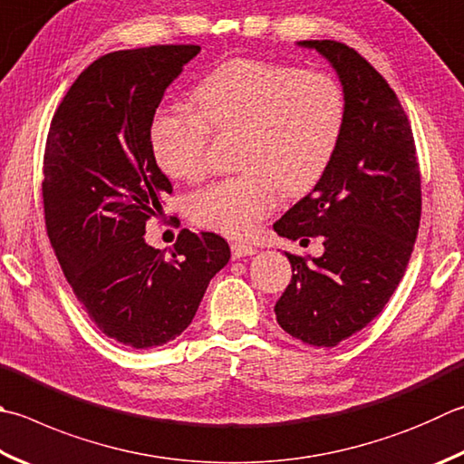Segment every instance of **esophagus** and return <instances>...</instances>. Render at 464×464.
<instances>
[{
	"instance_id": "1",
	"label": "esophagus",
	"mask_w": 464,
	"mask_h": 464,
	"mask_svg": "<svg viewBox=\"0 0 464 464\" xmlns=\"http://www.w3.org/2000/svg\"><path fill=\"white\" fill-rule=\"evenodd\" d=\"M232 258L236 260V258H244V256H252V255H256V248L252 246V244H244V242H234L232 244Z\"/></svg>"
}]
</instances>
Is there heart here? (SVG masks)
<instances>
[{
	"label": "heart",
	"mask_w": 464,
	"mask_h": 464,
	"mask_svg": "<svg viewBox=\"0 0 464 464\" xmlns=\"http://www.w3.org/2000/svg\"><path fill=\"white\" fill-rule=\"evenodd\" d=\"M194 112H160L151 147L169 178L204 173L209 135H236V178L189 198L202 228L246 236L273 212L276 196L296 198L325 176L345 123V94L335 78L295 66L238 58L212 70L194 92Z\"/></svg>",
	"instance_id": "obj_1"
}]
</instances>
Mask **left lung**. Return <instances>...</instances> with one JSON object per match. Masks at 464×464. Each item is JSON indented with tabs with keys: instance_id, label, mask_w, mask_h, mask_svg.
I'll return each instance as SVG.
<instances>
[{
	"instance_id": "8db88e82",
	"label": "left lung",
	"mask_w": 464,
	"mask_h": 464,
	"mask_svg": "<svg viewBox=\"0 0 464 464\" xmlns=\"http://www.w3.org/2000/svg\"><path fill=\"white\" fill-rule=\"evenodd\" d=\"M327 60L345 94V123L325 176L275 232L323 255H286L293 281L275 304L278 325L314 347H335L378 317L394 295L420 226V169L408 117L383 76L353 48L303 40Z\"/></svg>"
}]
</instances>
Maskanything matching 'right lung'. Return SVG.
<instances>
[{"label": "right lung", "mask_w": 464, "mask_h": 464, "mask_svg": "<svg viewBox=\"0 0 464 464\" xmlns=\"http://www.w3.org/2000/svg\"><path fill=\"white\" fill-rule=\"evenodd\" d=\"M199 46L104 54L76 78L52 119L44 153L48 238L76 299L104 335L160 347L189 327L230 246L181 230L169 255L145 242L171 183L155 161L151 125L163 92Z\"/></svg>", "instance_id": "add662e5"}]
</instances>
